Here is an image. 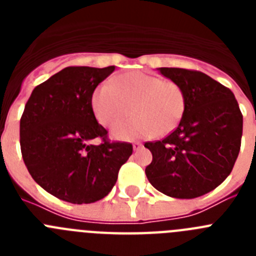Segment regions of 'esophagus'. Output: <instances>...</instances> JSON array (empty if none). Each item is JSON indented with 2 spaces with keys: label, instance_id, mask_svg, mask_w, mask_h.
<instances>
[{
  "label": "esophagus",
  "instance_id": "1",
  "mask_svg": "<svg viewBox=\"0 0 256 256\" xmlns=\"http://www.w3.org/2000/svg\"><path fill=\"white\" fill-rule=\"evenodd\" d=\"M141 148H142V144H140V142H134V144H133V150H134V151L140 150Z\"/></svg>",
  "mask_w": 256,
  "mask_h": 256
}]
</instances>
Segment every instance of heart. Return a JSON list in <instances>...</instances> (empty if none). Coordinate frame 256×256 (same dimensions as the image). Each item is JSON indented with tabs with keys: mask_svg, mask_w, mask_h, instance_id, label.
Here are the masks:
<instances>
[{
	"mask_svg": "<svg viewBox=\"0 0 256 256\" xmlns=\"http://www.w3.org/2000/svg\"><path fill=\"white\" fill-rule=\"evenodd\" d=\"M186 104V94L178 83L144 72L122 74L112 84L98 86L91 98L97 122L106 128L122 122L132 108L135 119L112 130V137L123 141L173 132Z\"/></svg>",
	"mask_w": 256,
	"mask_h": 256,
	"instance_id": "b5f03b06",
	"label": "heart"
}]
</instances>
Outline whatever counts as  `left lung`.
<instances>
[{
  "label": "left lung",
  "mask_w": 256,
  "mask_h": 256,
  "mask_svg": "<svg viewBox=\"0 0 256 256\" xmlns=\"http://www.w3.org/2000/svg\"><path fill=\"white\" fill-rule=\"evenodd\" d=\"M186 94L180 124L164 140L146 142L152 162L146 177L158 191L176 198H195L230 176L238 156L242 114L230 88L196 70L159 68Z\"/></svg>",
  "instance_id": "8db88e82"
}]
</instances>
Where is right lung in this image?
Returning <instances> with one entry per match:
<instances>
[{
	"label": "right lung",
	"mask_w": 256,
	"mask_h": 256,
	"mask_svg": "<svg viewBox=\"0 0 256 256\" xmlns=\"http://www.w3.org/2000/svg\"><path fill=\"white\" fill-rule=\"evenodd\" d=\"M115 66H69L33 90L20 119V148L32 178L72 204L105 198L133 148L110 142L96 120L91 98ZM101 138L100 145L92 140Z\"/></svg>",
	"instance_id": "add662e5"
}]
</instances>
